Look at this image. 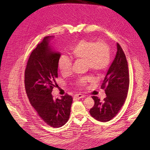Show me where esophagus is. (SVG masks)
Returning a JSON list of instances; mask_svg holds the SVG:
<instances>
[{
  "label": "esophagus",
  "instance_id": "esophagus-1",
  "mask_svg": "<svg viewBox=\"0 0 150 150\" xmlns=\"http://www.w3.org/2000/svg\"><path fill=\"white\" fill-rule=\"evenodd\" d=\"M85 97V95H81V94H76L74 96V100H79L80 98H84Z\"/></svg>",
  "mask_w": 150,
  "mask_h": 150
}]
</instances>
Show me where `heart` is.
Listing matches in <instances>:
<instances>
[{
	"label": "heart",
	"instance_id": "obj_1",
	"mask_svg": "<svg viewBox=\"0 0 150 150\" xmlns=\"http://www.w3.org/2000/svg\"><path fill=\"white\" fill-rule=\"evenodd\" d=\"M71 57L76 60H85L86 66L95 73H101L107 70L110 60V49L104 42H95L92 40L82 39L70 48ZM72 62L70 58L62 55L59 59V68L62 74H69L71 69ZM91 81V78L86 77L80 79L78 83L85 86Z\"/></svg>",
	"mask_w": 150,
	"mask_h": 150
}]
</instances>
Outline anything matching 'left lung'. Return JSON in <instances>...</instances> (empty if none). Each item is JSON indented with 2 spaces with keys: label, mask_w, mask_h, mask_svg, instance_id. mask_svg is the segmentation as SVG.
Wrapping results in <instances>:
<instances>
[{
  "label": "left lung",
  "mask_w": 150,
  "mask_h": 150,
  "mask_svg": "<svg viewBox=\"0 0 150 150\" xmlns=\"http://www.w3.org/2000/svg\"><path fill=\"white\" fill-rule=\"evenodd\" d=\"M115 58L106 75L101 88L107 95L103 101L93 96L95 104L90 110L92 117L100 122L112 120L119 112L127 98L129 83L128 62L125 53L119 43Z\"/></svg>",
  "instance_id": "1"
}]
</instances>
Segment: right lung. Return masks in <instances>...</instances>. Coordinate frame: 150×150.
<instances>
[{"label":"right lung","instance_id":"right-lung-1","mask_svg":"<svg viewBox=\"0 0 150 150\" xmlns=\"http://www.w3.org/2000/svg\"><path fill=\"white\" fill-rule=\"evenodd\" d=\"M48 36L32 51L25 70V88L33 108L43 121L50 127L60 128L69 120L73 99L65 95L61 99L52 95L58 77L60 53L53 50Z\"/></svg>","mask_w":150,"mask_h":150}]
</instances>
